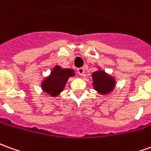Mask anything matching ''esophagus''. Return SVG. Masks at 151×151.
Here are the masks:
<instances>
[{"label": "esophagus", "instance_id": "esophagus-1", "mask_svg": "<svg viewBox=\"0 0 151 151\" xmlns=\"http://www.w3.org/2000/svg\"><path fill=\"white\" fill-rule=\"evenodd\" d=\"M77 72H78V73L79 75H83L84 68H78L77 69Z\"/></svg>", "mask_w": 151, "mask_h": 151}]
</instances>
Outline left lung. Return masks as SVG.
<instances>
[{
    "label": "left lung",
    "mask_w": 151,
    "mask_h": 151,
    "mask_svg": "<svg viewBox=\"0 0 151 151\" xmlns=\"http://www.w3.org/2000/svg\"><path fill=\"white\" fill-rule=\"evenodd\" d=\"M93 87L101 94L111 93L115 87V80L111 76L107 75L104 71L94 72L93 73Z\"/></svg>",
    "instance_id": "left-lung-1"
}]
</instances>
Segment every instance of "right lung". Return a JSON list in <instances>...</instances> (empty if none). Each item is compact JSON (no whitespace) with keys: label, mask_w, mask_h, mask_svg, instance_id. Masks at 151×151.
I'll return each mask as SVG.
<instances>
[{"label":"right lung","mask_w":151,"mask_h":151,"mask_svg":"<svg viewBox=\"0 0 151 151\" xmlns=\"http://www.w3.org/2000/svg\"><path fill=\"white\" fill-rule=\"evenodd\" d=\"M74 71L69 68H61L55 66L49 78L42 83V89L50 96L55 97L61 93L69 77H73Z\"/></svg>","instance_id":"right-lung-1"}]
</instances>
